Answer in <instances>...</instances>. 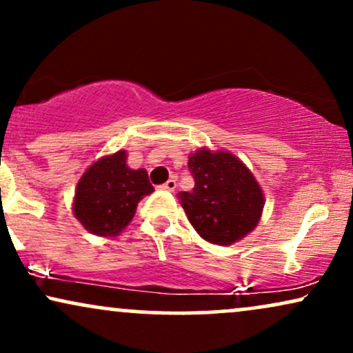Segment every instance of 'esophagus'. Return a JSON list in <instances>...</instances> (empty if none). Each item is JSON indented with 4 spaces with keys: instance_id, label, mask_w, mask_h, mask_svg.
Returning a JSON list of instances; mask_svg holds the SVG:
<instances>
[{
    "instance_id": "obj_1",
    "label": "esophagus",
    "mask_w": 353,
    "mask_h": 353,
    "mask_svg": "<svg viewBox=\"0 0 353 353\" xmlns=\"http://www.w3.org/2000/svg\"><path fill=\"white\" fill-rule=\"evenodd\" d=\"M176 188H177V184H176V181H174V179H169L168 182H165V184L161 185V189L169 190V192H172V190H176Z\"/></svg>"
}]
</instances>
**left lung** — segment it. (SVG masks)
Returning <instances> with one entry per match:
<instances>
[{
	"label": "left lung",
	"mask_w": 353,
	"mask_h": 353,
	"mask_svg": "<svg viewBox=\"0 0 353 353\" xmlns=\"http://www.w3.org/2000/svg\"><path fill=\"white\" fill-rule=\"evenodd\" d=\"M189 169L196 184L190 192H179V199L202 239L230 245L257 228L264 194L239 157L202 148L189 156Z\"/></svg>",
	"instance_id": "8db88e82"
}]
</instances>
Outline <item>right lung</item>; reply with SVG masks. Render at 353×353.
I'll list each match as a JSON object with an SVG mask.
<instances>
[{
  "instance_id": "obj_1",
  "label": "right lung",
  "mask_w": 353,
  "mask_h": 353,
  "mask_svg": "<svg viewBox=\"0 0 353 353\" xmlns=\"http://www.w3.org/2000/svg\"><path fill=\"white\" fill-rule=\"evenodd\" d=\"M125 157V151L101 157L76 185L72 212L94 236H119L134 217L139 201L154 190L148 171L129 169Z\"/></svg>"
}]
</instances>
